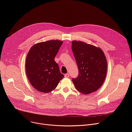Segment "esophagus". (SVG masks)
I'll return each instance as SVG.
<instances>
[{
  "label": "esophagus",
  "instance_id": "esophagus-1",
  "mask_svg": "<svg viewBox=\"0 0 132 132\" xmlns=\"http://www.w3.org/2000/svg\"><path fill=\"white\" fill-rule=\"evenodd\" d=\"M69 73H66V74H65V75H64V77L65 78H68V77H69Z\"/></svg>",
  "mask_w": 132,
  "mask_h": 132
}]
</instances>
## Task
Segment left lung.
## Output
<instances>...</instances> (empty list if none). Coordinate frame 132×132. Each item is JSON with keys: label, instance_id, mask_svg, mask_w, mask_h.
I'll return each mask as SVG.
<instances>
[{"label": "left lung", "instance_id": "left-lung-1", "mask_svg": "<svg viewBox=\"0 0 132 132\" xmlns=\"http://www.w3.org/2000/svg\"><path fill=\"white\" fill-rule=\"evenodd\" d=\"M71 48L79 75L72 81L80 92L87 95L98 90L106 77L107 62L103 51L85 42L72 41Z\"/></svg>", "mask_w": 132, "mask_h": 132}]
</instances>
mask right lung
<instances>
[{"label": "right lung", "mask_w": 132, "mask_h": 132, "mask_svg": "<svg viewBox=\"0 0 132 132\" xmlns=\"http://www.w3.org/2000/svg\"><path fill=\"white\" fill-rule=\"evenodd\" d=\"M62 41L49 40L33 45L26 63L28 79L37 91L48 93L55 89L64 77L54 60Z\"/></svg>", "instance_id": "right-lung-1"}]
</instances>
